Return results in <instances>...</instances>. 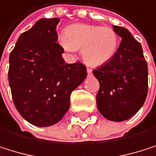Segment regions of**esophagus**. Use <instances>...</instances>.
<instances>
[{"instance_id":"obj_1","label":"esophagus","mask_w":156,"mask_h":156,"mask_svg":"<svg viewBox=\"0 0 156 156\" xmlns=\"http://www.w3.org/2000/svg\"><path fill=\"white\" fill-rule=\"evenodd\" d=\"M87 72H88V75H89V76H91V75H92V70H91L90 68H89V67L87 68Z\"/></svg>"}]
</instances>
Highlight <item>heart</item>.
<instances>
[{
    "label": "heart",
    "instance_id": "1",
    "mask_svg": "<svg viewBox=\"0 0 156 156\" xmlns=\"http://www.w3.org/2000/svg\"><path fill=\"white\" fill-rule=\"evenodd\" d=\"M58 41L68 52L81 49L82 58L88 65L100 66L113 59L118 48L119 38L111 27L75 24L69 26L66 33H61Z\"/></svg>",
    "mask_w": 156,
    "mask_h": 156
}]
</instances>
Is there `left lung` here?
<instances>
[{
    "instance_id": "8db88e82",
    "label": "left lung",
    "mask_w": 156,
    "mask_h": 156,
    "mask_svg": "<svg viewBox=\"0 0 156 156\" xmlns=\"http://www.w3.org/2000/svg\"><path fill=\"white\" fill-rule=\"evenodd\" d=\"M121 43L113 59L92 71L100 83L97 108L105 118L124 121L133 116L145 102L148 67L142 48L130 32L114 26Z\"/></svg>"
}]
</instances>
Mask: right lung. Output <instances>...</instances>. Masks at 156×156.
Wrapping results in <instances>:
<instances>
[{
  "instance_id": "add662e5",
  "label": "right lung",
  "mask_w": 156,
  "mask_h": 156,
  "mask_svg": "<svg viewBox=\"0 0 156 156\" xmlns=\"http://www.w3.org/2000/svg\"><path fill=\"white\" fill-rule=\"evenodd\" d=\"M59 18L40 19L22 33L10 53L8 80L18 113L30 124L59 122L70 106V94L87 76L80 62L66 64L57 43Z\"/></svg>"
}]
</instances>
